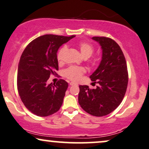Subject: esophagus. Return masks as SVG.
Here are the masks:
<instances>
[{"label": "esophagus", "mask_w": 149, "mask_h": 149, "mask_svg": "<svg viewBox=\"0 0 149 149\" xmlns=\"http://www.w3.org/2000/svg\"><path fill=\"white\" fill-rule=\"evenodd\" d=\"M69 84H70L71 86H73V85H75V84H75L74 82H69Z\"/></svg>", "instance_id": "1"}]
</instances>
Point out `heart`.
I'll return each instance as SVG.
<instances>
[{
  "mask_svg": "<svg viewBox=\"0 0 149 149\" xmlns=\"http://www.w3.org/2000/svg\"><path fill=\"white\" fill-rule=\"evenodd\" d=\"M78 48L80 51L81 55L84 58H89L93 53L94 49L93 46L89 43L86 42H82L78 44ZM67 46H63L58 53L57 59L59 62H61L63 60L65 54L67 52ZM85 73V69L82 67H69L65 71V76L67 78L72 81H78L81 78V76Z\"/></svg>",
  "mask_w": 149,
  "mask_h": 149,
  "instance_id": "heart-1",
  "label": "heart"
}]
</instances>
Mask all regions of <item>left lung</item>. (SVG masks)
<instances>
[{
  "instance_id": "1",
  "label": "left lung",
  "mask_w": 149,
  "mask_h": 149,
  "mask_svg": "<svg viewBox=\"0 0 149 149\" xmlns=\"http://www.w3.org/2000/svg\"><path fill=\"white\" fill-rule=\"evenodd\" d=\"M102 49V58L97 68L89 78L95 88L80 85L78 102L83 110L92 116L101 117L111 113L120 104L128 84L126 60L120 46L112 39L93 37Z\"/></svg>"
}]
</instances>
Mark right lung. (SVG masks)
Wrapping results in <instances>:
<instances>
[{
    "mask_svg": "<svg viewBox=\"0 0 149 149\" xmlns=\"http://www.w3.org/2000/svg\"><path fill=\"white\" fill-rule=\"evenodd\" d=\"M74 37L42 36L30 42L22 52L18 63L17 86L22 102L32 113L50 116L63 104L68 83L61 80L56 84H48L47 80L58 69V49Z\"/></svg>",
    "mask_w": 149,
    "mask_h": 149,
    "instance_id": "1",
    "label": "right lung"
}]
</instances>
